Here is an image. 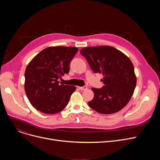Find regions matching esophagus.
Segmentation results:
<instances>
[{
  "label": "esophagus",
  "mask_w": 160,
  "mask_h": 160,
  "mask_svg": "<svg viewBox=\"0 0 160 160\" xmlns=\"http://www.w3.org/2000/svg\"><path fill=\"white\" fill-rule=\"evenodd\" d=\"M78 88L80 89V90H86L88 89V87L87 86H83V87H78Z\"/></svg>",
  "instance_id": "esophagus-1"
}]
</instances>
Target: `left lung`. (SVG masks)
<instances>
[{"label":"left lung","instance_id":"1","mask_svg":"<svg viewBox=\"0 0 160 160\" xmlns=\"http://www.w3.org/2000/svg\"><path fill=\"white\" fill-rule=\"evenodd\" d=\"M91 69L102 73L104 86L91 88L94 98L88 102L93 110L102 114H112L126 106L136 86L134 67L130 59L110 46L89 47L80 50Z\"/></svg>","mask_w":160,"mask_h":160}]
</instances>
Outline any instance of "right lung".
I'll return each instance as SVG.
<instances>
[{"instance_id": "right-lung-1", "label": "right lung", "mask_w": 160, "mask_h": 160, "mask_svg": "<svg viewBox=\"0 0 160 160\" xmlns=\"http://www.w3.org/2000/svg\"><path fill=\"white\" fill-rule=\"evenodd\" d=\"M74 47H50L33 58L24 72V90L30 104L47 114L66 107L77 88L60 84L59 78L70 70V62L78 52Z\"/></svg>"}]
</instances>
